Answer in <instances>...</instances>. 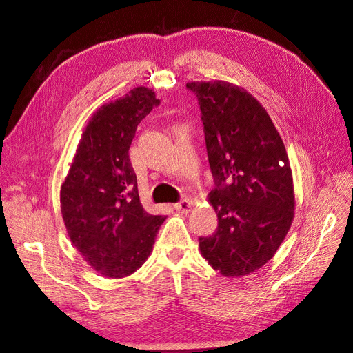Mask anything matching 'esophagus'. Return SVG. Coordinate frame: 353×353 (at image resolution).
Here are the masks:
<instances>
[{"instance_id":"1","label":"esophagus","mask_w":353,"mask_h":353,"mask_svg":"<svg viewBox=\"0 0 353 353\" xmlns=\"http://www.w3.org/2000/svg\"><path fill=\"white\" fill-rule=\"evenodd\" d=\"M191 206H193V203H191L188 199H184V200H181V201L175 203V205H174V209H175L176 212L185 213V212H188V210L191 209Z\"/></svg>"}]
</instances>
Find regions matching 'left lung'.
Returning a JSON list of instances; mask_svg holds the SVG:
<instances>
[{"instance_id": "8db88e82", "label": "left lung", "mask_w": 353, "mask_h": 353, "mask_svg": "<svg viewBox=\"0 0 353 353\" xmlns=\"http://www.w3.org/2000/svg\"><path fill=\"white\" fill-rule=\"evenodd\" d=\"M200 104L216 188L208 196L218 228L201 256L223 276H244L272 259L294 218L290 162L279 131L250 92L225 81L188 82Z\"/></svg>"}]
</instances>
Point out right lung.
I'll return each mask as SVG.
<instances>
[{"mask_svg": "<svg viewBox=\"0 0 353 353\" xmlns=\"http://www.w3.org/2000/svg\"><path fill=\"white\" fill-rule=\"evenodd\" d=\"M159 103L153 90L137 87L103 104L85 126L61 184L68 236L88 265L108 279H123L140 268L166 219L144 210L128 153L138 123Z\"/></svg>", "mask_w": 353, "mask_h": 353, "instance_id": "add662e5", "label": "right lung"}]
</instances>
